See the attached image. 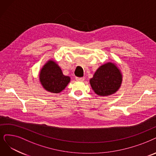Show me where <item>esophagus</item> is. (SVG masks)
Listing matches in <instances>:
<instances>
[{
	"label": "esophagus",
	"mask_w": 156,
	"mask_h": 156,
	"mask_svg": "<svg viewBox=\"0 0 156 156\" xmlns=\"http://www.w3.org/2000/svg\"><path fill=\"white\" fill-rule=\"evenodd\" d=\"M76 80L77 81H84V77H76Z\"/></svg>",
	"instance_id": "34e87169"
}]
</instances>
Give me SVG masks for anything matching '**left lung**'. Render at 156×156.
Masks as SVG:
<instances>
[{"instance_id": "1", "label": "left lung", "mask_w": 156, "mask_h": 156, "mask_svg": "<svg viewBox=\"0 0 156 156\" xmlns=\"http://www.w3.org/2000/svg\"><path fill=\"white\" fill-rule=\"evenodd\" d=\"M121 70L113 62H108L98 68L90 84L92 90L100 97L113 95L118 91L122 83Z\"/></svg>"}]
</instances>
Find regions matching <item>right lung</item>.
Segmentation results:
<instances>
[{"label":"right lung","instance_id":"obj_1","mask_svg":"<svg viewBox=\"0 0 156 156\" xmlns=\"http://www.w3.org/2000/svg\"><path fill=\"white\" fill-rule=\"evenodd\" d=\"M39 80L46 91L52 93L61 92L70 82V77L63 75L60 66L52 59L48 60L41 68Z\"/></svg>","mask_w":156,"mask_h":156}]
</instances>
